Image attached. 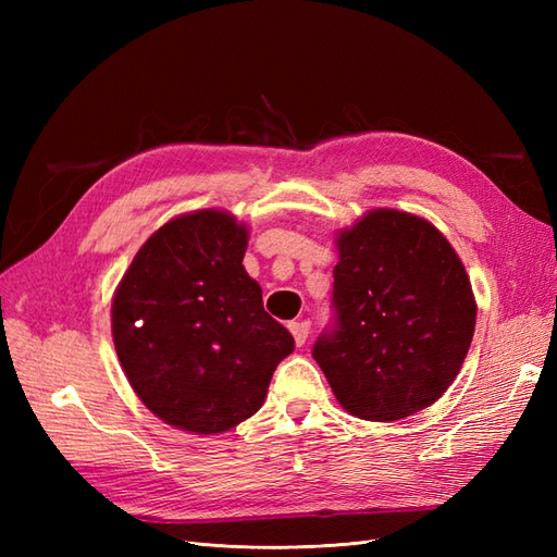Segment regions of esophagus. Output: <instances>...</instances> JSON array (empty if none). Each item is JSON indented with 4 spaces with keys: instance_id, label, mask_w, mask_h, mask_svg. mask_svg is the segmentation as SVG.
I'll return each instance as SVG.
<instances>
[{
    "instance_id": "1",
    "label": "esophagus",
    "mask_w": 557,
    "mask_h": 557,
    "mask_svg": "<svg viewBox=\"0 0 557 557\" xmlns=\"http://www.w3.org/2000/svg\"><path fill=\"white\" fill-rule=\"evenodd\" d=\"M288 327H290V332L295 336V344L297 346H305L307 339H309V330H311V325L307 323V320H299V323H290Z\"/></svg>"
}]
</instances>
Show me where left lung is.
<instances>
[{"label": "left lung", "mask_w": 557, "mask_h": 557, "mask_svg": "<svg viewBox=\"0 0 557 557\" xmlns=\"http://www.w3.org/2000/svg\"><path fill=\"white\" fill-rule=\"evenodd\" d=\"M334 323L313 344L334 397L362 420H399L458 376L476 301L458 252L423 218L376 209L336 239Z\"/></svg>", "instance_id": "8db88e82"}]
</instances>
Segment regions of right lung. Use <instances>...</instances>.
<instances>
[{"instance_id":"1","label":"right lung","mask_w":557,"mask_h":557,"mask_svg":"<svg viewBox=\"0 0 557 557\" xmlns=\"http://www.w3.org/2000/svg\"><path fill=\"white\" fill-rule=\"evenodd\" d=\"M248 230L205 209L162 225L134 256L111 307L117 360L164 423L195 434L256 413L293 334L244 269Z\"/></svg>"}]
</instances>
